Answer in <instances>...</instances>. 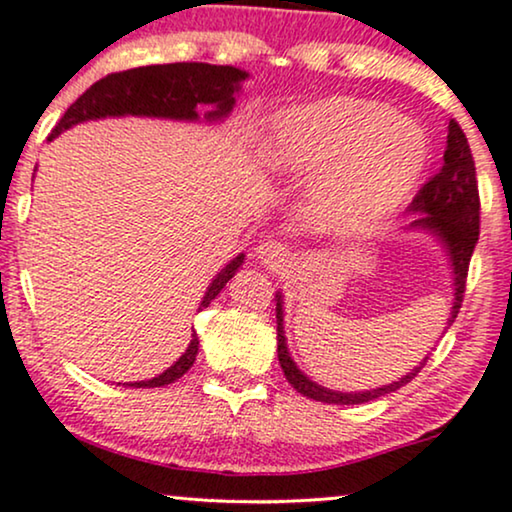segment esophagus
<instances>
[{"instance_id": "34e87169", "label": "esophagus", "mask_w": 512, "mask_h": 512, "mask_svg": "<svg viewBox=\"0 0 512 512\" xmlns=\"http://www.w3.org/2000/svg\"><path fill=\"white\" fill-rule=\"evenodd\" d=\"M257 257H260L262 264H267V267L274 269V267H283V264H288L290 250L278 241H264L260 248H257Z\"/></svg>"}]
</instances>
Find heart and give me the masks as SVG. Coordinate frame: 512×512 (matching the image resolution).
I'll return each instance as SVG.
<instances>
[{"label": "heart", "mask_w": 512, "mask_h": 512, "mask_svg": "<svg viewBox=\"0 0 512 512\" xmlns=\"http://www.w3.org/2000/svg\"><path fill=\"white\" fill-rule=\"evenodd\" d=\"M428 139L383 103L328 99L276 120L267 158L286 172L331 167L314 186V210L335 229H364L390 215L428 165Z\"/></svg>", "instance_id": "obj_1"}]
</instances>
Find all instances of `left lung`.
<instances>
[{"label": "left lung", "instance_id": "obj_1", "mask_svg": "<svg viewBox=\"0 0 512 512\" xmlns=\"http://www.w3.org/2000/svg\"><path fill=\"white\" fill-rule=\"evenodd\" d=\"M411 212H420L413 219L411 226H423V229H432L442 238L446 250L451 255V264H454V312H451L449 323H454L458 309H461L465 281H468V267L472 250H475L477 238H480V193H477V179H475V160H472L468 139H465L461 125L456 120H449V137H446V151L444 163L439 167L437 174L420 186L411 203ZM276 338H278V364L283 368V375L297 392L304 397L323 401V404H364V401L378 399L383 394H390L399 390L401 385L411 383L420 373V368H413L409 375L397 380V383L378 387L373 392H333L328 387H321L312 383L295 361L290 359L286 347V335H283V312H281V295H276Z\"/></svg>", "mask_w": 512, "mask_h": 512}]
</instances>
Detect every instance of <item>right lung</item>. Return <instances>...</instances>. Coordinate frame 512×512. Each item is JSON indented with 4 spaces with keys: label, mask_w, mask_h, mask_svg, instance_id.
Masks as SVG:
<instances>
[{
    "label": "right lung",
    "mask_w": 512,
    "mask_h": 512,
    "mask_svg": "<svg viewBox=\"0 0 512 512\" xmlns=\"http://www.w3.org/2000/svg\"><path fill=\"white\" fill-rule=\"evenodd\" d=\"M243 70L231 66H210V63H165V66H144L111 73L94 82L92 87L77 99L73 106L63 113V118L51 129L49 139L58 137L63 129L77 125V122L106 118V115H153V118H174V120H196V108L200 103H215L217 111L208 118H224L234 108V92L238 82L245 80ZM243 264V255L226 264L219 271L215 281L210 283L200 309L219 295L236 269ZM191 345L181 354L174 366L167 368L153 380L132 383V387H163L181 378L193 366L198 354V335H191Z\"/></svg>",
    "instance_id": "right-lung-1"
}]
</instances>
